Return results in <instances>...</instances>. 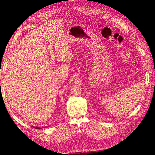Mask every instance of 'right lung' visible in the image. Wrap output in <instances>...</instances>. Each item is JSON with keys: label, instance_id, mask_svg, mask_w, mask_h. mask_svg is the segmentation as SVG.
Segmentation results:
<instances>
[{"label": "right lung", "instance_id": "add662e5", "mask_svg": "<svg viewBox=\"0 0 155 155\" xmlns=\"http://www.w3.org/2000/svg\"><path fill=\"white\" fill-rule=\"evenodd\" d=\"M36 128H38V129H40V128H40V127H37Z\"/></svg>", "mask_w": 155, "mask_h": 155}]
</instances>
